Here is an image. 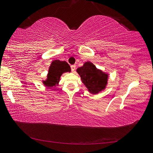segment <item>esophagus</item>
I'll list each match as a JSON object with an SVG mask.
<instances>
[{
    "instance_id": "obj_1",
    "label": "esophagus",
    "mask_w": 153,
    "mask_h": 153,
    "mask_svg": "<svg viewBox=\"0 0 153 153\" xmlns=\"http://www.w3.org/2000/svg\"><path fill=\"white\" fill-rule=\"evenodd\" d=\"M71 70H72V72H74L75 69H76V65H71Z\"/></svg>"
}]
</instances>
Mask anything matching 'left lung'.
I'll return each mask as SVG.
<instances>
[{"instance_id":"left-lung-1","label":"left lung","mask_w":153,"mask_h":153,"mask_svg":"<svg viewBox=\"0 0 153 153\" xmlns=\"http://www.w3.org/2000/svg\"><path fill=\"white\" fill-rule=\"evenodd\" d=\"M81 81L88 91L95 95L105 89L108 85V74L103 72L91 62H86L83 66L76 69Z\"/></svg>"}]
</instances>
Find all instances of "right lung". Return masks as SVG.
Returning <instances> with one entry per match:
<instances>
[{
	"instance_id": "right-lung-1",
	"label": "right lung",
	"mask_w": 153,
	"mask_h": 153,
	"mask_svg": "<svg viewBox=\"0 0 153 153\" xmlns=\"http://www.w3.org/2000/svg\"><path fill=\"white\" fill-rule=\"evenodd\" d=\"M71 71V66L66 61L53 60L48 70L47 79L45 81H43V84L48 87H52L55 85H58L61 75L64 72H70Z\"/></svg>"
}]
</instances>
